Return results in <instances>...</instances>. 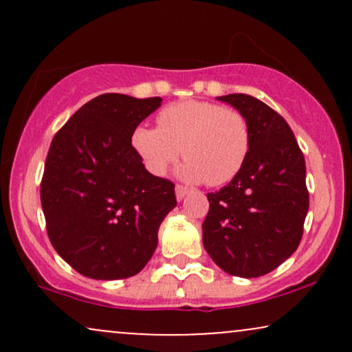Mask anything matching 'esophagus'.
Returning a JSON list of instances; mask_svg holds the SVG:
<instances>
[{
	"instance_id": "34e87169",
	"label": "esophagus",
	"mask_w": 352,
	"mask_h": 352,
	"mask_svg": "<svg viewBox=\"0 0 352 352\" xmlns=\"http://www.w3.org/2000/svg\"><path fill=\"white\" fill-rule=\"evenodd\" d=\"M190 192L188 187H185V185H175V195H177V200H182L185 195Z\"/></svg>"
}]
</instances>
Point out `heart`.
Listing matches in <instances>:
<instances>
[{"label": "heart", "mask_w": 352, "mask_h": 352, "mask_svg": "<svg viewBox=\"0 0 352 352\" xmlns=\"http://www.w3.org/2000/svg\"><path fill=\"white\" fill-rule=\"evenodd\" d=\"M159 127H137L135 151L153 173H164L184 151L182 177L218 187L235 179L246 162L252 132L240 111L207 100H184L157 116Z\"/></svg>", "instance_id": "b5f03b06"}]
</instances>
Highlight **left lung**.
Returning <instances> with one entry per match:
<instances>
[{
	"instance_id": "1",
	"label": "left lung",
	"mask_w": 352,
	"mask_h": 352,
	"mask_svg": "<svg viewBox=\"0 0 352 352\" xmlns=\"http://www.w3.org/2000/svg\"><path fill=\"white\" fill-rule=\"evenodd\" d=\"M217 99L246 117L252 145L235 179L207 193L204 246L225 273L258 278L288 260L301 241L309 207L305 155L288 122L260 99Z\"/></svg>"
}]
</instances>
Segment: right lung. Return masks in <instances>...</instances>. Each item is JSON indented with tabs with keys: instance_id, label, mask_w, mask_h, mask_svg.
Instances as JSON below:
<instances>
[{
	"instance_id": "1",
	"label": "right lung",
	"mask_w": 352,
	"mask_h": 352,
	"mask_svg": "<svg viewBox=\"0 0 352 352\" xmlns=\"http://www.w3.org/2000/svg\"><path fill=\"white\" fill-rule=\"evenodd\" d=\"M160 102L98 96L52 139L41 180L47 236L84 276L120 280L139 273L177 205L173 182L145 170L132 145L135 127Z\"/></svg>"
}]
</instances>
